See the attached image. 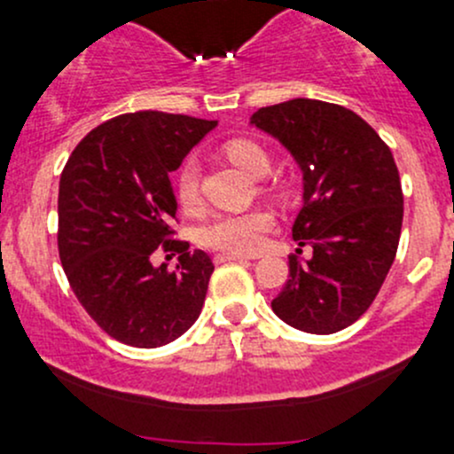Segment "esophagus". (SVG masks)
Returning a JSON list of instances; mask_svg holds the SVG:
<instances>
[{
  "label": "esophagus",
  "instance_id": "obj_1",
  "mask_svg": "<svg viewBox=\"0 0 454 454\" xmlns=\"http://www.w3.org/2000/svg\"><path fill=\"white\" fill-rule=\"evenodd\" d=\"M215 261L217 263H223V261H248V256H241V254H217L215 256Z\"/></svg>",
  "mask_w": 454,
  "mask_h": 454
}]
</instances>
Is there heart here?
<instances>
[{
	"label": "heart",
	"instance_id": "1",
	"mask_svg": "<svg viewBox=\"0 0 454 454\" xmlns=\"http://www.w3.org/2000/svg\"><path fill=\"white\" fill-rule=\"evenodd\" d=\"M226 155L248 176L263 177L270 173L268 151L253 140H231ZM200 167L193 158L186 160L177 171L176 191L182 206H193L198 201ZM274 219L268 210H246V213L215 215L200 231L201 244L222 250L228 254H254L263 248L265 235L272 231Z\"/></svg>",
	"mask_w": 454,
	"mask_h": 454
}]
</instances>
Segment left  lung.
Returning <instances> with one entry per match:
<instances>
[{
	"mask_svg": "<svg viewBox=\"0 0 454 454\" xmlns=\"http://www.w3.org/2000/svg\"><path fill=\"white\" fill-rule=\"evenodd\" d=\"M250 125L281 142L303 173L292 237L314 250L290 256V278L272 309L308 333H336L373 303L402 232L400 173L391 149L351 109L312 98L261 107Z\"/></svg>",
	"mask_w": 454,
	"mask_h": 454,
	"instance_id": "obj_1",
	"label": "left lung"
}]
</instances>
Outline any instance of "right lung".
<instances>
[{"label":"right lung","instance_id":"obj_1","mask_svg":"<svg viewBox=\"0 0 454 454\" xmlns=\"http://www.w3.org/2000/svg\"><path fill=\"white\" fill-rule=\"evenodd\" d=\"M215 127L182 114H122L91 129L63 168V270L85 312L125 345H168L200 318L215 265L168 239L177 213L168 173ZM160 245L181 253L173 273L150 261Z\"/></svg>","mask_w":454,"mask_h":454}]
</instances>
